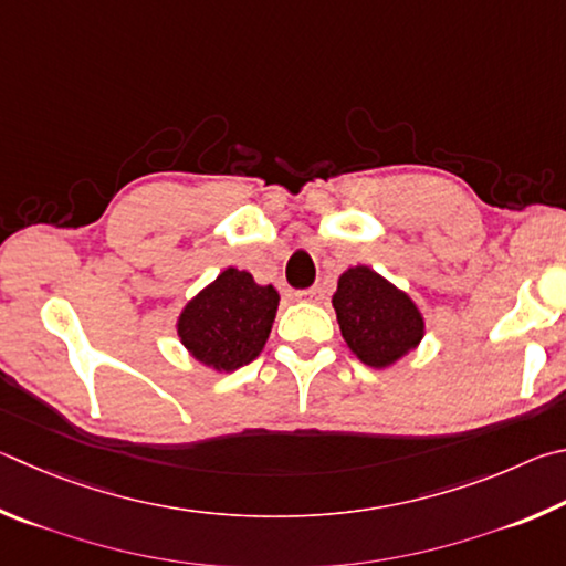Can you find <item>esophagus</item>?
<instances>
[{
  "instance_id": "1",
  "label": "esophagus",
  "mask_w": 566,
  "mask_h": 566,
  "mask_svg": "<svg viewBox=\"0 0 566 566\" xmlns=\"http://www.w3.org/2000/svg\"><path fill=\"white\" fill-rule=\"evenodd\" d=\"M321 295H323L321 285H313V289H305V291L295 293V298H298V301H321Z\"/></svg>"
}]
</instances>
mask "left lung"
Segmentation results:
<instances>
[{"instance_id":"left-lung-1","label":"left lung","mask_w":566,"mask_h":566,"mask_svg":"<svg viewBox=\"0 0 566 566\" xmlns=\"http://www.w3.org/2000/svg\"><path fill=\"white\" fill-rule=\"evenodd\" d=\"M333 308L348 348L370 368H388L422 340L418 305L368 265L340 275Z\"/></svg>"}]
</instances>
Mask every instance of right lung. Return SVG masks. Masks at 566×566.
<instances>
[{
	"instance_id": "add662e5",
	"label": "right lung",
	"mask_w": 566,
	"mask_h": 566,
	"mask_svg": "<svg viewBox=\"0 0 566 566\" xmlns=\"http://www.w3.org/2000/svg\"><path fill=\"white\" fill-rule=\"evenodd\" d=\"M277 311V291L258 285L251 273L226 268L186 305L178 338L203 365L231 373L258 358Z\"/></svg>"
}]
</instances>
